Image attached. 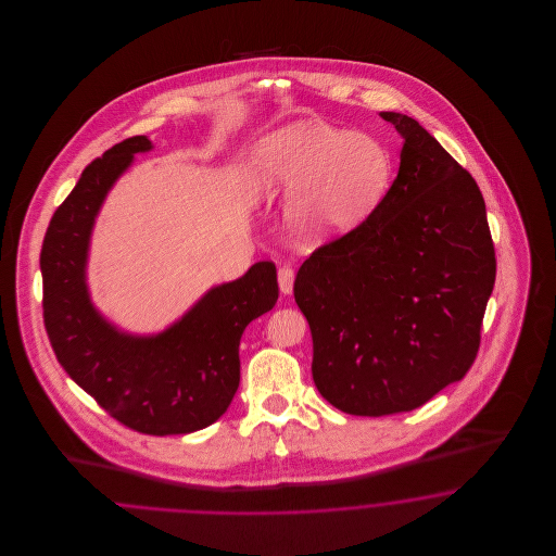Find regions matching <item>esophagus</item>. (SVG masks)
<instances>
[{
    "label": "esophagus",
    "mask_w": 556,
    "mask_h": 556,
    "mask_svg": "<svg viewBox=\"0 0 556 556\" xmlns=\"http://www.w3.org/2000/svg\"><path fill=\"white\" fill-rule=\"evenodd\" d=\"M279 290L286 295H290L291 290H293V268H290V266L279 268Z\"/></svg>",
    "instance_id": "obj_1"
}]
</instances>
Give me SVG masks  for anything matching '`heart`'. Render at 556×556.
<instances>
[{
  "mask_svg": "<svg viewBox=\"0 0 556 556\" xmlns=\"http://www.w3.org/2000/svg\"><path fill=\"white\" fill-rule=\"evenodd\" d=\"M394 175L390 150L367 132L298 121L266 132L252 154V184L263 198H288L290 238L315 245L365 225L383 204Z\"/></svg>",
  "mask_w": 556,
  "mask_h": 556,
  "instance_id": "heart-1",
  "label": "heart"
}]
</instances>
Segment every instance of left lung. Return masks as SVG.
I'll list each match as a JSON object with an SVG mask.
<instances>
[{
    "label": "left lung",
    "mask_w": 556,
    "mask_h": 556,
    "mask_svg": "<svg viewBox=\"0 0 556 556\" xmlns=\"http://www.w3.org/2000/svg\"><path fill=\"white\" fill-rule=\"evenodd\" d=\"M397 177L365 225L320 245L293 298L313 333V379L348 415L424 406L471 369L496 279L476 179L400 112Z\"/></svg>",
    "instance_id": "obj_1"
}]
</instances>
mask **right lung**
Returning <instances> with one entry per match:
<instances>
[{
    "label": "right lung",
    "instance_id": "right-lung-1",
    "mask_svg": "<svg viewBox=\"0 0 556 556\" xmlns=\"http://www.w3.org/2000/svg\"><path fill=\"white\" fill-rule=\"evenodd\" d=\"M152 148L146 135L116 143L53 212L41 248L43 320L58 363L116 421L148 435H181L229 408L239 388L241 333L275 306L279 288L275 265L256 263L152 336L127 333L96 308L87 286L96 218L135 154Z\"/></svg>",
    "mask_w": 556,
    "mask_h": 556
}]
</instances>
